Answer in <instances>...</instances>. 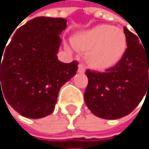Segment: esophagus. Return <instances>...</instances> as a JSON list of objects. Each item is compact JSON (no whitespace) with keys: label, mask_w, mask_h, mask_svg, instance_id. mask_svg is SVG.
<instances>
[{"label":"esophagus","mask_w":149,"mask_h":149,"mask_svg":"<svg viewBox=\"0 0 149 149\" xmlns=\"http://www.w3.org/2000/svg\"><path fill=\"white\" fill-rule=\"evenodd\" d=\"M84 71H86V69H84V65H83V63H80L79 67H78V72H79V73H84Z\"/></svg>","instance_id":"34e87169"}]
</instances>
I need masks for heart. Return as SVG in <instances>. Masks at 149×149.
<instances>
[{
    "label": "heart",
    "mask_w": 149,
    "mask_h": 149,
    "mask_svg": "<svg viewBox=\"0 0 149 149\" xmlns=\"http://www.w3.org/2000/svg\"><path fill=\"white\" fill-rule=\"evenodd\" d=\"M73 45L86 52V61L95 69L104 70L114 66L127 49V36L120 28L99 24L78 33Z\"/></svg>",
    "instance_id": "1"
}]
</instances>
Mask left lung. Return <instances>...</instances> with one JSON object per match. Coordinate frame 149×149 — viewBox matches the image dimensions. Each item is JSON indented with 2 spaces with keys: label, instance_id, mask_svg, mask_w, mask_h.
<instances>
[{
  "label": "left lung",
  "instance_id": "left-lung-1",
  "mask_svg": "<svg viewBox=\"0 0 149 149\" xmlns=\"http://www.w3.org/2000/svg\"><path fill=\"white\" fill-rule=\"evenodd\" d=\"M124 32L127 48L121 61L103 73L86 71V107L95 116L107 120L128 115L149 91V47L140 44V37L125 26Z\"/></svg>",
  "mask_w": 149,
  "mask_h": 149
}]
</instances>
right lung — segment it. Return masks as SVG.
<instances>
[{"label": "right lung", "instance_id": "add662e5", "mask_svg": "<svg viewBox=\"0 0 149 149\" xmlns=\"http://www.w3.org/2000/svg\"><path fill=\"white\" fill-rule=\"evenodd\" d=\"M66 22L32 19L16 31L4 52L0 50V97L22 116L40 119L51 114L60 88L77 72L76 61L65 63L57 57Z\"/></svg>", "mask_w": 149, "mask_h": 149}]
</instances>
